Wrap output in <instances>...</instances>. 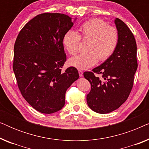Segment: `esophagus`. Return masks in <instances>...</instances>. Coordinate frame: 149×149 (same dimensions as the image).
<instances>
[{"instance_id": "1", "label": "esophagus", "mask_w": 149, "mask_h": 149, "mask_svg": "<svg viewBox=\"0 0 149 149\" xmlns=\"http://www.w3.org/2000/svg\"><path fill=\"white\" fill-rule=\"evenodd\" d=\"M79 77H82L83 76V72L82 70H79Z\"/></svg>"}]
</instances>
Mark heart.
I'll list each match as a JSON object with an SVG mask.
<instances>
[{"label":"heart","instance_id":"1","mask_svg":"<svg viewBox=\"0 0 149 149\" xmlns=\"http://www.w3.org/2000/svg\"><path fill=\"white\" fill-rule=\"evenodd\" d=\"M80 34L68 30L63 36V45L70 55L78 52L81 39H90L89 53L82 54L68 60V64L79 70H85L94 66L98 61H104L111 57L117 47L119 34L115 28L108 26L98 18L91 19L81 24Z\"/></svg>","mask_w":149,"mask_h":149}]
</instances>
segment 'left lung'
Instances as JSON below:
<instances>
[{"mask_svg":"<svg viewBox=\"0 0 149 149\" xmlns=\"http://www.w3.org/2000/svg\"><path fill=\"white\" fill-rule=\"evenodd\" d=\"M119 40L113 55L93 72H85L91 84L87 95L89 107L95 113L106 114L119 108L129 96L138 68L137 46L131 30L119 18L115 19ZM101 74L99 77L95 73Z\"/></svg>","mask_w":149,"mask_h":149,"instance_id":"obj_1","label":"left lung"}]
</instances>
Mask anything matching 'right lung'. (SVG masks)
I'll return each mask as SVG.
<instances>
[{
  "instance_id": "obj_1",
  "label": "right lung",
  "mask_w": 149,
  "mask_h": 149,
  "mask_svg": "<svg viewBox=\"0 0 149 149\" xmlns=\"http://www.w3.org/2000/svg\"><path fill=\"white\" fill-rule=\"evenodd\" d=\"M73 24L72 18L64 14L42 13L28 22L16 38L13 69L18 87L40 113L62 109L67 89L79 79L74 67L62 72L66 60L63 36Z\"/></svg>"
}]
</instances>
